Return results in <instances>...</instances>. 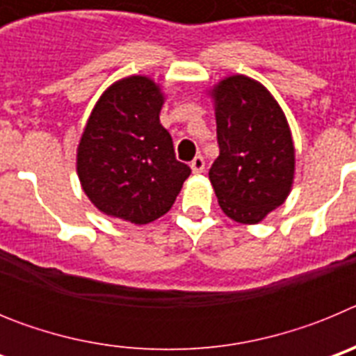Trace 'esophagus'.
Here are the masks:
<instances>
[{"mask_svg": "<svg viewBox=\"0 0 356 356\" xmlns=\"http://www.w3.org/2000/svg\"><path fill=\"white\" fill-rule=\"evenodd\" d=\"M191 169H193L194 175H200V172L205 171V159H203V156H196V159L191 162Z\"/></svg>", "mask_w": 356, "mask_h": 356, "instance_id": "1", "label": "esophagus"}]
</instances>
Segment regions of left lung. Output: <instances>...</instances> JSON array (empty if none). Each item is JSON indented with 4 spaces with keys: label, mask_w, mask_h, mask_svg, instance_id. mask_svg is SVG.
<instances>
[{
    "label": "left lung",
    "mask_w": 356,
    "mask_h": 356,
    "mask_svg": "<svg viewBox=\"0 0 356 356\" xmlns=\"http://www.w3.org/2000/svg\"><path fill=\"white\" fill-rule=\"evenodd\" d=\"M219 156L209 171L222 212L259 225L291 194L296 149L284 110L260 81L232 74L216 83Z\"/></svg>",
    "instance_id": "obj_1"
}]
</instances>
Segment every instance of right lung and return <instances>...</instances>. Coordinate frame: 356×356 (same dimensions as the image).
Returning a JSON list of instances; mask_svg holds the SVG:
<instances>
[{"label":"right lung","instance_id":"obj_1","mask_svg":"<svg viewBox=\"0 0 356 356\" xmlns=\"http://www.w3.org/2000/svg\"><path fill=\"white\" fill-rule=\"evenodd\" d=\"M165 96L143 74L114 81L90 112L76 149L81 188L105 216L147 225L171 210L191 175L160 124Z\"/></svg>","mask_w":356,"mask_h":356}]
</instances>
